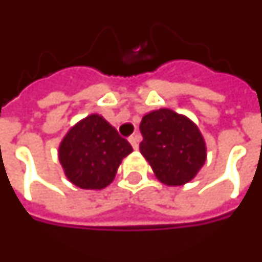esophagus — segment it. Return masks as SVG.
I'll return each mask as SVG.
<instances>
[{
  "mask_svg": "<svg viewBox=\"0 0 262 262\" xmlns=\"http://www.w3.org/2000/svg\"><path fill=\"white\" fill-rule=\"evenodd\" d=\"M139 140H140V137L137 136V135H133V136L129 137V142H130L132 147H133L135 150L139 147Z\"/></svg>",
  "mask_w": 262,
  "mask_h": 262,
  "instance_id": "34e87169",
  "label": "esophagus"
}]
</instances>
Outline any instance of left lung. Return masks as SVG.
Wrapping results in <instances>:
<instances>
[{
    "instance_id": "1",
    "label": "left lung",
    "mask_w": 262,
    "mask_h": 262,
    "mask_svg": "<svg viewBox=\"0 0 262 262\" xmlns=\"http://www.w3.org/2000/svg\"><path fill=\"white\" fill-rule=\"evenodd\" d=\"M140 153L156 179L166 186L191 182L207 159L199 126L186 115L167 107L146 113L140 122Z\"/></svg>"
}]
</instances>
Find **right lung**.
<instances>
[{
    "mask_svg": "<svg viewBox=\"0 0 262 262\" xmlns=\"http://www.w3.org/2000/svg\"><path fill=\"white\" fill-rule=\"evenodd\" d=\"M130 143L99 113L76 122L62 137L58 159L63 173L76 187L102 190L113 182Z\"/></svg>",
    "mask_w": 262,
    "mask_h": 262,
    "instance_id": "obj_1",
    "label": "right lung"
}]
</instances>
